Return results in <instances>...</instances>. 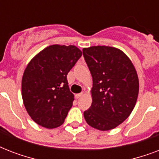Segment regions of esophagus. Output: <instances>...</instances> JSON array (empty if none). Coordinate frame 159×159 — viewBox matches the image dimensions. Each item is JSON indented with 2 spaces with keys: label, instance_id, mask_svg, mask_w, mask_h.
Here are the masks:
<instances>
[{
  "label": "esophagus",
  "instance_id": "1",
  "mask_svg": "<svg viewBox=\"0 0 159 159\" xmlns=\"http://www.w3.org/2000/svg\"><path fill=\"white\" fill-rule=\"evenodd\" d=\"M82 95H83V93H79V94H76V95H75V98H76V99H78V98H80V97H82Z\"/></svg>",
  "mask_w": 159,
  "mask_h": 159
}]
</instances>
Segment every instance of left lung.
I'll return each instance as SVG.
<instances>
[{
    "instance_id": "left-lung-1",
    "label": "left lung",
    "mask_w": 159,
    "mask_h": 159,
    "mask_svg": "<svg viewBox=\"0 0 159 159\" xmlns=\"http://www.w3.org/2000/svg\"><path fill=\"white\" fill-rule=\"evenodd\" d=\"M92 77V106L84 118L92 128L106 131L128 118L135 106L139 83L135 67L123 51L110 46L82 49Z\"/></svg>"
}]
</instances>
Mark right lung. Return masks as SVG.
Listing matches in <instances>:
<instances>
[{
    "label": "right lung",
    "instance_id": "1",
    "mask_svg": "<svg viewBox=\"0 0 159 159\" xmlns=\"http://www.w3.org/2000/svg\"><path fill=\"white\" fill-rule=\"evenodd\" d=\"M82 53L74 45L53 44L38 53L25 69L21 94L29 116L39 125H62L74 101L67 75Z\"/></svg>",
    "mask_w": 159,
    "mask_h": 159
}]
</instances>
